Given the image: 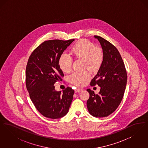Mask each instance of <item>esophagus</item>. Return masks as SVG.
<instances>
[{"instance_id":"34e87169","label":"esophagus","mask_w":148,"mask_h":148,"mask_svg":"<svg viewBox=\"0 0 148 148\" xmlns=\"http://www.w3.org/2000/svg\"><path fill=\"white\" fill-rule=\"evenodd\" d=\"M83 89L77 88V89H76L75 90V92H82V91H83Z\"/></svg>"}]
</instances>
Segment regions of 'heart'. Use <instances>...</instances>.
<instances>
[{"mask_svg": "<svg viewBox=\"0 0 148 148\" xmlns=\"http://www.w3.org/2000/svg\"><path fill=\"white\" fill-rule=\"evenodd\" d=\"M71 54L74 58L83 61V68L90 71H96L100 67L103 60V51L95 47L92 42L87 39H81L76 42L71 49ZM72 58L63 54L59 59V66L64 73H68L71 69ZM90 75L86 71L74 72L69 77L70 82L77 86H83L90 79Z\"/></svg>", "mask_w": 148, "mask_h": 148, "instance_id": "heart-1", "label": "heart"}]
</instances>
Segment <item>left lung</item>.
<instances>
[{
	"instance_id": "1",
	"label": "left lung",
	"mask_w": 148,
	"mask_h": 148,
	"mask_svg": "<svg viewBox=\"0 0 148 148\" xmlns=\"http://www.w3.org/2000/svg\"><path fill=\"white\" fill-rule=\"evenodd\" d=\"M94 37L101 46L103 60L90 85H98L100 90L97 94L90 89L86 90L90 94L86 105L92 116L103 118L110 115L119 106L126 88L127 71L116 47L101 36Z\"/></svg>"
}]
</instances>
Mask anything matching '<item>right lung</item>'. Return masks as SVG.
<instances>
[{"label":"right lung","mask_w":148,"mask_h":148,"mask_svg":"<svg viewBox=\"0 0 148 148\" xmlns=\"http://www.w3.org/2000/svg\"><path fill=\"white\" fill-rule=\"evenodd\" d=\"M74 39L45 41L29 56L26 68V86L30 99L45 117L59 119L69 111L74 93L67 87L63 92L55 89L56 82L62 81L63 73L59 59Z\"/></svg>","instance_id":"right-lung-1"}]
</instances>
